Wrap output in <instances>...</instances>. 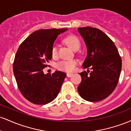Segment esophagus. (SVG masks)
Returning <instances> with one entry per match:
<instances>
[{
    "mask_svg": "<svg viewBox=\"0 0 131 131\" xmlns=\"http://www.w3.org/2000/svg\"><path fill=\"white\" fill-rule=\"evenodd\" d=\"M73 73H67V76L68 78L71 77V76H73Z\"/></svg>",
    "mask_w": 131,
    "mask_h": 131,
    "instance_id": "esophagus-1",
    "label": "esophagus"
}]
</instances>
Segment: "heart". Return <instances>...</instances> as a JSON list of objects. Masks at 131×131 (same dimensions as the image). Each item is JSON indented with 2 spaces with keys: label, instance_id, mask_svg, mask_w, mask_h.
<instances>
[{
  "label": "heart",
  "instance_id": "b5f03b06",
  "mask_svg": "<svg viewBox=\"0 0 131 131\" xmlns=\"http://www.w3.org/2000/svg\"><path fill=\"white\" fill-rule=\"evenodd\" d=\"M64 41L73 50H78L81 47V41L77 36L74 35L68 36L64 39ZM52 56L57 57L58 55V46L57 43H53L51 49ZM78 64L76 60H61L56 64V68L58 70L66 72H71L74 70L76 66Z\"/></svg>",
  "mask_w": 131,
  "mask_h": 131
}]
</instances>
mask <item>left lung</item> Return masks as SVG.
<instances>
[{
	"instance_id": "obj_1",
	"label": "left lung",
	"mask_w": 131,
	"mask_h": 131,
	"mask_svg": "<svg viewBox=\"0 0 131 131\" xmlns=\"http://www.w3.org/2000/svg\"><path fill=\"white\" fill-rule=\"evenodd\" d=\"M88 50L84 68L79 73L82 81L78 88L82 99L98 102L113 92L119 79L122 60L112 40L101 30L90 26L78 28Z\"/></svg>"
}]
</instances>
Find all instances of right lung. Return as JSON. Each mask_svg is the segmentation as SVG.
<instances>
[{
	"label": "right lung",
	"instance_id": "1",
	"mask_svg": "<svg viewBox=\"0 0 131 131\" xmlns=\"http://www.w3.org/2000/svg\"><path fill=\"white\" fill-rule=\"evenodd\" d=\"M67 30H37L18 49L13 64V73L20 92L34 104L50 103L60 91L67 74L59 71L45 74L43 70L52 59L51 49L57 37Z\"/></svg>",
	"mask_w": 131,
	"mask_h": 131
}]
</instances>
